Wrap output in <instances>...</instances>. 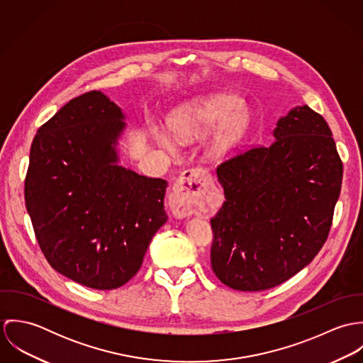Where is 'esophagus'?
<instances>
[{
	"mask_svg": "<svg viewBox=\"0 0 363 363\" xmlns=\"http://www.w3.org/2000/svg\"><path fill=\"white\" fill-rule=\"evenodd\" d=\"M212 184L211 174L206 169L186 170L177 180L169 199V207L176 218H186L191 215L208 187Z\"/></svg>",
	"mask_w": 363,
	"mask_h": 363,
	"instance_id": "34e87169",
	"label": "esophagus"
}]
</instances>
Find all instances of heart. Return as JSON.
<instances>
[{
    "label": "heart",
    "instance_id": "heart-1",
    "mask_svg": "<svg viewBox=\"0 0 363 363\" xmlns=\"http://www.w3.org/2000/svg\"><path fill=\"white\" fill-rule=\"evenodd\" d=\"M252 124L250 108L240 104L236 95L223 92L187 99L176 106L167 117L170 133L180 141L194 140L214 125L216 127L213 126L214 128L203 140L206 155L213 160L233 154L249 135ZM152 135L163 150L170 152L174 150V140L166 130L155 128Z\"/></svg>",
    "mask_w": 363,
    "mask_h": 363
}]
</instances>
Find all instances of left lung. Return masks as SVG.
<instances>
[{"mask_svg": "<svg viewBox=\"0 0 363 363\" xmlns=\"http://www.w3.org/2000/svg\"><path fill=\"white\" fill-rule=\"evenodd\" d=\"M325 120L308 104L278 118L269 147L218 166L225 199L211 219V265L226 286L257 292L305 268L323 247L342 162Z\"/></svg>", "mask_w": 363, "mask_h": 363, "instance_id": "obj_1", "label": "left lung"}]
</instances>
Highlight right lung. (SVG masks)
<instances>
[{"label": "right lung", "mask_w": 363, "mask_h": 363, "mask_svg": "<svg viewBox=\"0 0 363 363\" xmlns=\"http://www.w3.org/2000/svg\"><path fill=\"white\" fill-rule=\"evenodd\" d=\"M125 118L92 91L61 107L30 148L25 203L39 246L57 272L92 289L128 282L167 220V182L120 163Z\"/></svg>", "instance_id": "right-lung-1"}]
</instances>
